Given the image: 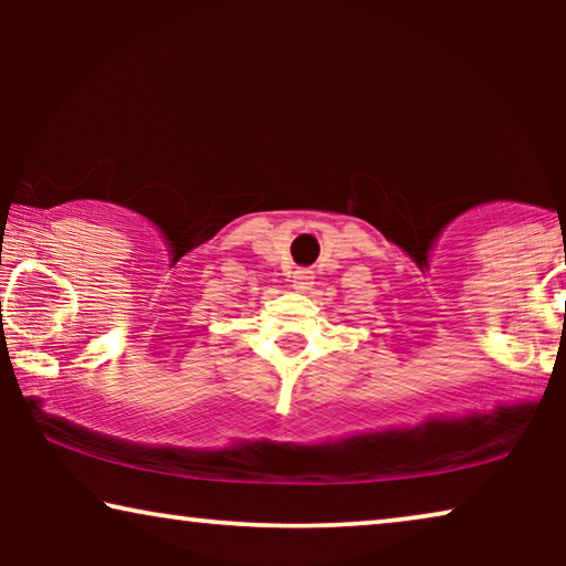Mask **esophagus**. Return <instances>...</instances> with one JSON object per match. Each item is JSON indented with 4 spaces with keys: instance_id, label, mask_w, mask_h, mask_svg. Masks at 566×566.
<instances>
[{
    "instance_id": "obj_1",
    "label": "esophagus",
    "mask_w": 566,
    "mask_h": 566,
    "mask_svg": "<svg viewBox=\"0 0 566 566\" xmlns=\"http://www.w3.org/2000/svg\"><path fill=\"white\" fill-rule=\"evenodd\" d=\"M314 285V275H312V270H296V273H293V289L296 291H308Z\"/></svg>"
}]
</instances>
